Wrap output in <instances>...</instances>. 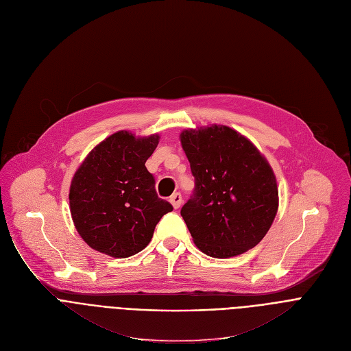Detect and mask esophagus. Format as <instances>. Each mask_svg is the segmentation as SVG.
I'll return each mask as SVG.
<instances>
[{"instance_id":"obj_1","label":"esophagus","mask_w":351,"mask_h":351,"mask_svg":"<svg viewBox=\"0 0 351 351\" xmlns=\"http://www.w3.org/2000/svg\"><path fill=\"white\" fill-rule=\"evenodd\" d=\"M169 202L172 203V206H173L175 208H179L180 204H182V195H180V193H173V195L171 196Z\"/></svg>"}]
</instances>
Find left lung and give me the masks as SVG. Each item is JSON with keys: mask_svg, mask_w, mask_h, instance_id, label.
I'll list each match as a JSON object with an SVG mask.
<instances>
[{"mask_svg": "<svg viewBox=\"0 0 351 351\" xmlns=\"http://www.w3.org/2000/svg\"><path fill=\"white\" fill-rule=\"evenodd\" d=\"M195 191L180 210L197 248L230 258L258 244L278 210V188L265 156L248 138L213 124L180 134Z\"/></svg>", "mask_w": 351, "mask_h": 351, "instance_id": "8db88e82", "label": "left lung"}]
</instances>
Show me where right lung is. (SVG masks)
I'll return each mask as SVG.
<instances>
[{"mask_svg":"<svg viewBox=\"0 0 351 351\" xmlns=\"http://www.w3.org/2000/svg\"><path fill=\"white\" fill-rule=\"evenodd\" d=\"M159 135L135 136L119 131L96 145L70 183V213L80 237L93 250L114 258L143 251L169 202L158 197L145 162Z\"/></svg>","mask_w":351,"mask_h":351,"instance_id":"obj_1","label":"right lung"}]
</instances>
